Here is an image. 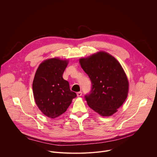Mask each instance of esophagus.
<instances>
[{
    "label": "esophagus",
    "instance_id": "obj_1",
    "mask_svg": "<svg viewBox=\"0 0 157 157\" xmlns=\"http://www.w3.org/2000/svg\"><path fill=\"white\" fill-rule=\"evenodd\" d=\"M77 96H78V97L81 96H82V92H81V91L78 92V93H77Z\"/></svg>",
    "mask_w": 157,
    "mask_h": 157
}]
</instances>
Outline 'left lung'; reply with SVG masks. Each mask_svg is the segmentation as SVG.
I'll return each mask as SVG.
<instances>
[{
  "label": "left lung",
  "instance_id": "1",
  "mask_svg": "<svg viewBox=\"0 0 157 157\" xmlns=\"http://www.w3.org/2000/svg\"><path fill=\"white\" fill-rule=\"evenodd\" d=\"M79 63L92 84L90 93L84 96L88 105L102 116L116 113L128 91V79L121 64L104 52L81 58Z\"/></svg>",
  "mask_w": 157,
  "mask_h": 157
}]
</instances>
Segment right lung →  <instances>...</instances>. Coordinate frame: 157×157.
Instances as JSON below:
<instances>
[{
  "instance_id": "1",
  "label": "right lung",
  "mask_w": 157,
  "mask_h": 157,
  "mask_svg": "<svg viewBox=\"0 0 157 157\" xmlns=\"http://www.w3.org/2000/svg\"><path fill=\"white\" fill-rule=\"evenodd\" d=\"M68 61L58 58L44 61L38 68L33 81L35 102L46 116L56 118L66 111L76 94L63 78Z\"/></svg>"
}]
</instances>
